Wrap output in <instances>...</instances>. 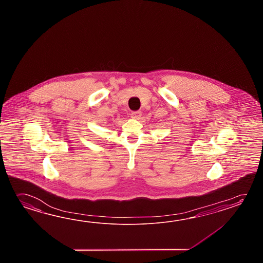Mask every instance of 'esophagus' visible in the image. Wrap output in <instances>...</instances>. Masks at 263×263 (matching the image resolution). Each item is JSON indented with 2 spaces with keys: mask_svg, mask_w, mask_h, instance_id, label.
Returning <instances> with one entry per match:
<instances>
[{
  "mask_svg": "<svg viewBox=\"0 0 263 263\" xmlns=\"http://www.w3.org/2000/svg\"><path fill=\"white\" fill-rule=\"evenodd\" d=\"M141 112L140 111H137V112H132V118H134V119H139L140 117H141Z\"/></svg>",
  "mask_w": 263,
  "mask_h": 263,
  "instance_id": "esophagus-1",
  "label": "esophagus"
}]
</instances>
